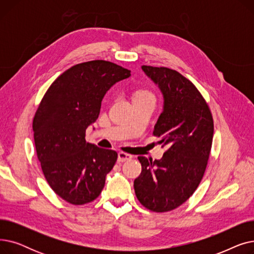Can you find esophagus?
I'll list each match as a JSON object with an SVG mask.
<instances>
[{"instance_id":"1","label":"esophagus","mask_w":254,"mask_h":254,"mask_svg":"<svg viewBox=\"0 0 254 254\" xmlns=\"http://www.w3.org/2000/svg\"><path fill=\"white\" fill-rule=\"evenodd\" d=\"M130 158H131V155L128 154V153H126V152H123V151L118 152V162H120V163L127 162Z\"/></svg>"}]
</instances>
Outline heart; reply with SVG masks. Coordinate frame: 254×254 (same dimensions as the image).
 I'll return each instance as SVG.
<instances>
[{"label": "heart", "instance_id": "heart-1", "mask_svg": "<svg viewBox=\"0 0 254 254\" xmlns=\"http://www.w3.org/2000/svg\"><path fill=\"white\" fill-rule=\"evenodd\" d=\"M135 98H152V99H154V95L151 90H149L147 88H141V89L137 90Z\"/></svg>", "mask_w": 254, "mask_h": 254}]
</instances>
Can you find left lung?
Instances as JSON below:
<instances>
[{
	"instance_id": "1",
	"label": "left lung",
	"mask_w": 254,
	"mask_h": 254,
	"mask_svg": "<svg viewBox=\"0 0 254 254\" xmlns=\"http://www.w3.org/2000/svg\"><path fill=\"white\" fill-rule=\"evenodd\" d=\"M161 88L165 104L153 136L167 147L162 159L138 156L142 172L134 181L139 202L150 211H172L192 195L202 181L212 147L214 124L195 85L166 66L142 65Z\"/></svg>"
}]
</instances>
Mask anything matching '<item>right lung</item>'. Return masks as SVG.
Here are the masks:
<instances>
[{"label": "right lung", "instance_id": "add662e5", "mask_svg": "<svg viewBox=\"0 0 254 254\" xmlns=\"http://www.w3.org/2000/svg\"><path fill=\"white\" fill-rule=\"evenodd\" d=\"M130 76L114 63L96 60L75 64L45 92L33 119L37 156L51 190L72 205L100 195L117 152L86 143L85 132L100 114L113 84Z\"/></svg>", "mask_w": 254, "mask_h": 254}]
</instances>
